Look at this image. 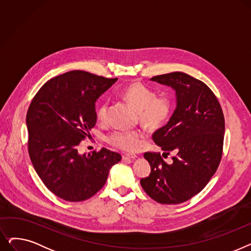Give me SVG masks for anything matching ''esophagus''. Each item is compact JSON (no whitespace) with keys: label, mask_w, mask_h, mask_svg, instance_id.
Instances as JSON below:
<instances>
[{"label":"esophagus","mask_w":251,"mask_h":251,"mask_svg":"<svg viewBox=\"0 0 251 251\" xmlns=\"http://www.w3.org/2000/svg\"><path fill=\"white\" fill-rule=\"evenodd\" d=\"M123 160H135L137 155L134 154V153H125L123 154Z\"/></svg>","instance_id":"1"}]
</instances>
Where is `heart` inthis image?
I'll return each mask as SVG.
<instances>
[{
    "label": "heart",
    "mask_w": 251,
    "mask_h": 251,
    "mask_svg": "<svg viewBox=\"0 0 251 251\" xmlns=\"http://www.w3.org/2000/svg\"><path fill=\"white\" fill-rule=\"evenodd\" d=\"M120 95L138 111L140 122L148 128L162 126L171 113V102L167 98H155L154 92L140 82H132L123 87ZM108 114V103L102 102L98 109L99 120L103 122ZM139 131H114L107 138L112 146L126 151H134L141 141Z\"/></svg>",
    "instance_id": "1"
}]
</instances>
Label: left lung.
<instances>
[{
	"label": "left lung",
	"mask_w": 251,
	"mask_h": 251,
	"mask_svg": "<svg viewBox=\"0 0 251 251\" xmlns=\"http://www.w3.org/2000/svg\"><path fill=\"white\" fill-rule=\"evenodd\" d=\"M175 91L176 108L167 124L152 135L165 151H174L167 164L160 153L146 152L151 165L141 187L153 201L176 204L201 192L220 165L225 120L221 105L202 81L182 72L157 75L151 79Z\"/></svg>",
	"instance_id": "8db88e82"
}]
</instances>
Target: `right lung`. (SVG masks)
<instances>
[{
    "label": "right lung",
    "mask_w": 251,
    "mask_h": 251,
    "mask_svg": "<svg viewBox=\"0 0 251 251\" xmlns=\"http://www.w3.org/2000/svg\"><path fill=\"white\" fill-rule=\"evenodd\" d=\"M118 78L70 71L50 79L26 115L28 152L47 188L66 201H82L100 191L121 154L101 149L79 153L77 147L97 123L96 102Z\"/></svg>",
    "instance_id": "right-lung-1"
}]
</instances>
